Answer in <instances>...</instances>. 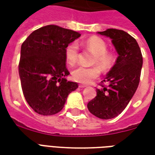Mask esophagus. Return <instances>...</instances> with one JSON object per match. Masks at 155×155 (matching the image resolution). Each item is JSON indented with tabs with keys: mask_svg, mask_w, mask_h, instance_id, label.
Returning <instances> with one entry per match:
<instances>
[{
	"mask_svg": "<svg viewBox=\"0 0 155 155\" xmlns=\"http://www.w3.org/2000/svg\"><path fill=\"white\" fill-rule=\"evenodd\" d=\"M79 87L81 88V89H83V88H85V87H86V85H84V84H79Z\"/></svg>",
	"mask_w": 155,
	"mask_h": 155,
	"instance_id": "esophagus-1",
	"label": "esophagus"
}]
</instances>
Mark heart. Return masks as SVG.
I'll return each instance as SVG.
<instances>
[{"label": "heart", "mask_w": 155, "mask_h": 155, "mask_svg": "<svg viewBox=\"0 0 155 155\" xmlns=\"http://www.w3.org/2000/svg\"><path fill=\"white\" fill-rule=\"evenodd\" d=\"M84 45L90 49L95 57L93 64H98L102 71H106L110 68L113 63V57L110 54H108L107 45L101 38L93 36L84 41ZM64 56L68 64H74L79 56V45L77 42L73 41L66 45L64 49ZM101 74V71L97 66L86 67L80 65L74 68L71 72L73 80L82 84H90L95 80Z\"/></svg>", "instance_id": "obj_1"}]
</instances>
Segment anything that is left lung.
Returning a JSON list of instances; mask_svg holds the SVG:
<instances>
[{"label":"left lung","instance_id":"8db88e82","mask_svg":"<svg viewBox=\"0 0 155 155\" xmlns=\"http://www.w3.org/2000/svg\"><path fill=\"white\" fill-rule=\"evenodd\" d=\"M112 40L119 56L101 84L97 94L87 104L91 114L100 119L110 120L125 109L140 83L143 57L135 39L127 32L107 29L98 32Z\"/></svg>","mask_w":155,"mask_h":155}]
</instances>
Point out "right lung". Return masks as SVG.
<instances>
[{"mask_svg":"<svg viewBox=\"0 0 155 155\" xmlns=\"http://www.w3.org/2000/svg\"><path fill=\"white\" fill-rule=\"evenodd\" d=\"M81 36L79 32L49 25L32 32L22 43L19 74L25 101L41 115L57 114L68 95L78 88L68 81L64 49Z\"/></svg>","mask_w":155,"mask_h":155,"instance_id":"1","label":"right lung"}]
</instances>
